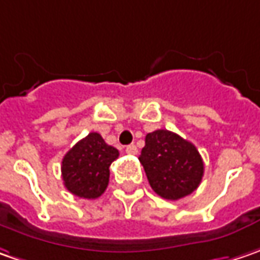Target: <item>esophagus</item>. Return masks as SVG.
<instances>
[{"label": "esophagus", "mask_w": 260, "mask_h": 260, "mask_svg": "<svg viewBox=\"0 0 260 260\" xmlns=\"http://www.w3.org/2000/svg\"><path fill=\"white\" fill-rule=\"evenodd\" d=\"M126 152L131 154V155H135V154H138V148H137V145H134V144H131L126 147Z\"/></svg>", "instance_id": "34e87169"}]
</instances>
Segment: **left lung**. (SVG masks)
<instances>
[{"label":"left lung","mask_w":260,"mask_h":260,"mask_svg":"<svg viewBox=\"0 0 260 260\" xmlns=\"http://www.w3.org/2000/svg\"><path fill=\"white\" fill-rule=\"evenodd\" d=\"M140 161L152 190L169 201L190 195L204 176L197 147L167 129L147 134Z\"/></svg>","instance_id":"left-lung-1"}]
</instances>
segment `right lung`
Here are the masks:
<instances>
[{"instance_id":"1","label":"right lung","mask_w":260,"mask_h":260,"mask_svg":"<svg viewBox=\"0 0 260 260\" xmlns=\"http://www.w3.org/2000/svg\"><path fill=\"white\" fill-rule=\"evenodd\" d=\"M119 151L100 134L90 132L63 155L61 172L65 187L78 198L96 199L109 185V167Z\"/></svg>"}]
</instances>
